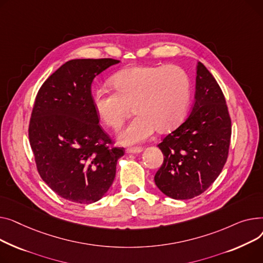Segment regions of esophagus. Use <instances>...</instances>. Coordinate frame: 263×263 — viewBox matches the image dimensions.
<instances>
[{"label":"esophagus","mask_w":263,"mask_h":263,"mask_svg":"<svg viewBox=\"0 0 263 263\" xmlns=\"http://www.w3.org/2000/svg\"><path fill=\"white\" fill-rule=\"evenodd\" d=\"M143 151V148L141 146H132L127 148V153H132V154H139Z\"/></svg>","instance_id":"obj_1"}]
</instances>
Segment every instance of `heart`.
Returning a JSON list of instances; mask_svg holds the SVG:
<instances>
[{
  "label": "heart",
  "instance_id": "b5f03b06",
  "mask_svg": "<svg viewBox=\"0 0 263 263\" xmlns=\"http://www.w3.org/2000/svg\"><path fill=\"white\" fill-rule=\"evenodd\" d=\"M115 90L98 89L93 105L100 119L120 129L134 111L137 116L119 135L124 144L148 139L157 129L168 132L186 117L191 102V80L178 66H136L119 71L111 80Z\"/></svg>",
  "mask_w": 263,
  "mask_h": 263
}]
</instances>
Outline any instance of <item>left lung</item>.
Wrapping results in <instances>:
<instances>
[{"instance_id": "left-lung-1", "label": "left lung", "mask_w": 263, "mask_h": 263, "mask_svg": "<svg viewBox=\"0 0 263 263\" xmlns=\"http://www.w3.org/2000/svg\"><path fill=\"white\" fill-rule=\"evenodd\" d=\"M195 103L190 116L158 144L163 162L155 174L162 193L189 199L205 192L226 163L231 119L223 91L207 68L198 63Z\"/></svg>"}]
</instances>
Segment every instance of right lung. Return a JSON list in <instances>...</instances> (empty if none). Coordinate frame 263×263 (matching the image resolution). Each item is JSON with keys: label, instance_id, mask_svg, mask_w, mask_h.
<instances>
[{"label": "right lung", "instance_id": "right-lung-1", "mask_svg": "<svg viewBox=\"0 0 263 263\" xmlns=\"http://www.w3.org/2000/svg\"><path fill=\"white\" fill-rule=\"evenodd\" d=\"M120 60L73 59L40 87L28 125L38 173L60 197L91 204L103 197L116 176L124 147L99 124L91 95L95 77Z\"/></svg>", "mask_w": 263, "mask_h": 263}]
</instances>
